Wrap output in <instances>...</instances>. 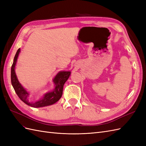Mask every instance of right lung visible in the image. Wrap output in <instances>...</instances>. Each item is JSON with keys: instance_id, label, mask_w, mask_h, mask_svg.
Listing matches in <instances>:
<instances>
[{"instance_id": "1", "label": "right lung", "mask_w": 146, "mask_h": 146, "mask_svg": "<svg viewBox=\"0 0 146 146\" xmlns=\"http://www.w3.org/2000/svg\"><path fill=\"white\" fill-rule=\"evenodd\" d=\"M20 52L21 49L19 48L17 50L16 54L15 56L11 69V84L17 96L25 104L33 108L46 107V106H49L54 104L56 102H58L61 98V96H62L63 86L65 82L68 80L71 72L62 70V71H60L57 73L52 80L55 85V88L53 91L46 92V93L44 94L42 98L37 101L30 102L28 100L29 92L22 86L18 79H17L15 72V66Z\"/></svg>"}]
</instances>
